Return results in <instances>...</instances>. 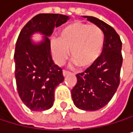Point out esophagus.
I'll use <instances>...</instances> for the list:
<instances>
[{"label":"esophagus","mask_w":133,"mask_h":133,"mask_svg":"<svg viewBox=\"0 0 133 133\" xmlns=\"http://www.w3.org/2000/svg\"><path fill=\"white\" fill-rule=\"evenodd\" d=\"M69 74V71H66V70H63V76H66L67 75Z\"/></svg>","instance_id":"esophagus-1"}]
</instances>
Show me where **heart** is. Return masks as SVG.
Returning <instances> with one entry per match:
<instances>
[{"label":"heart","instance_id":"heart-1","mask_svg":"<svg viewBox=\"0 0 133 133\" xmlns=\"http://www.w3.org/2000/svg\"><path fill=\"white\" fill-rule=\"evenodd\" d=\"M104 33L96 24L75 21L62 29L59 38L51 41L53 58L57 64L71 56L79 67L87 68L92 65L103 52Z\"/></svg>","mask_w":133,"mask_h":133}]
</instances>
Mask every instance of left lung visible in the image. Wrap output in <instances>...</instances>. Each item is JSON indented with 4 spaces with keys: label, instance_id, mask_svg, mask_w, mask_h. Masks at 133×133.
Wrapping results in <instances>:
<instances>
[{
    "label": "left lung",
    "instance_id": "obj_1",
    "mask_svg": "<svg viewBox=\"0 0 133 133\" xmlns=\"http://www.w3.org/2000/svg\"><path fill=\"white\" fill-rule=\"evenodd\" d=\"M102 30L104 36L101 57L85 71L76 74V85L72 89V98L78 109L96 111L108 104L120 84L123 62L122 42L115 29L94 17L84 16Z\"/></svg>",
    "mask_w": 133,
    "mask_h": 133
}]
</instances>
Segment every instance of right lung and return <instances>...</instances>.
<instances>
[{"instance_id":"add662e5","label":"right lung","mask_w":133,"mask_h":133,"mask_svg":"<svg viewBox=\"0 0 133 133\" xmlns=\"http://www.w3.org/2000/svg\"><path fill=\"white\" fill-rule=\"evenodd\" d=\"M69 19L62 14L40 13L25 24L19 34L14 52L17 89L23 103L32 111L52 108L55 89L64 79L62 69L52 59L49 37L55 28ZM37 31L45 37L35 44L31 37Z\"/></svg>"}]
</instances>
